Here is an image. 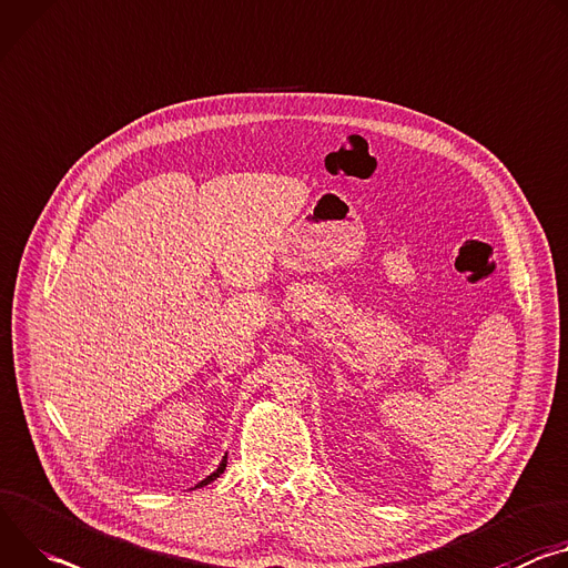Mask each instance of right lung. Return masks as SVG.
Masks as SVG:
<instances>
[{"label": "right lung", "instance_id": "right-lung-1", "mask_svg": "<svg viewBox=\"0 0 568 568\" xmlns=\"http://www.w3.org/2000/svg\"><path fill=\"white\" fill-rule=\"evenodd\" d=\"M226 457H229V455H224V457H222V462H220V467H217V469H215V471H213L211 476H205V478H203L201 483H196L194 487H203V485H209V483L217 480V478H220V476L224 474V469H226Z\"/></svg>", "mask_w": 568, "mask_h": 568}]
</instances>
